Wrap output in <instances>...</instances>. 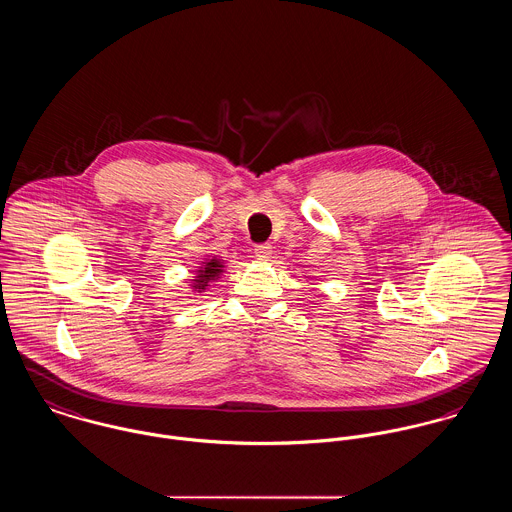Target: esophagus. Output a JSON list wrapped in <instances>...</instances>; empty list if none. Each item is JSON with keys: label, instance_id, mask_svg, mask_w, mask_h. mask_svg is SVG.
<instances>
[{"label": "esophagus", "instance_id": "obj_1", "mask_svg": "<svg viewBox=\"0 0 512 512\" xmlns=\"http://www.w3.org/2000/svg\"><path fill=\"white\" fill-rule=\"evenodd\" d=\"M272 252H274V250H272V246H270V244H258V246L254 248L256 258H258V260H264V262L272 258Z\"/></svg>", "mask_w": 512, "mask_h": 512}]
</instances>
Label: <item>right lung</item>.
Returning a JSON list of instances; mask_svg holds the SVG:
<instances>
[{"label": "right lung", "instance_id": "right-lung-1", "mask_svg": "<svg viewBox=\"0 0 512 512\" xmlns=\"http://www.w3.org/2000/svg\"><path fill=\"white\" fill-rule=\"evenodd\" d=\"M223 268H225V260H219V258H205L197 270V276L191 279V289L195 293H201L207 289V285L211 281L219 278L223 274Z\"/></svg>", "mask_w": 512, "mask_h": 512}]
</instances>
